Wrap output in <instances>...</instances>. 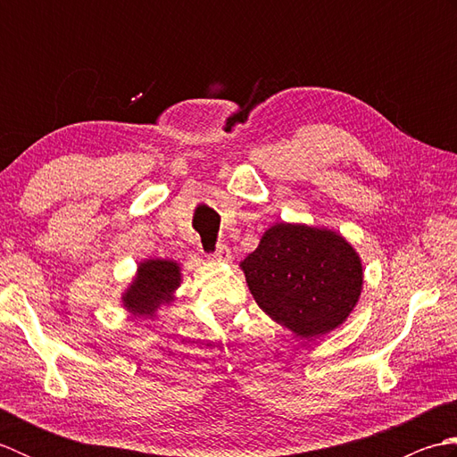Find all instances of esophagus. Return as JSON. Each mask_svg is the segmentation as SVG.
Segmentation results:
<instances>
[{
	"mask_svg": "<svg viewBox=\"0 0 457 457\" xmlns=\"http://www.w3.org/2000/svg\"><path fill=\"white\" fill-rule=\"evenodd\" d=\"M212 261H218V263H229L231 261V251H229V247H226V245H221V247H218V251L216 253H212V255H208Z\"/></svg>",
	"mask_w": 457,
	"mask_h": 457,
	"instance_id": "1",
	"label": "esophagus"
}]
</instances>
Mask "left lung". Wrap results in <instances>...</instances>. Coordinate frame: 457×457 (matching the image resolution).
<instances>
[{
	"instance_id": "8db88e82",
	"label": "left lung",
	"mask_w": 457,
	"mask_h": 457,
	"mask_svg": "<svg viewBox=\"0 0 457 457\" xmlns=\"http://www.w3.org/2000/svg\"><path fill=\"white\" fill-rule=\"evenodd\" d=\"M239 267L259 308L308 342L342 326L363 288L353 245L334 229L306 223L270 226Z\"/></svg>"
}]
</instances>
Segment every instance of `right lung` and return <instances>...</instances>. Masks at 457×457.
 <instances>
[{
    "label": "right lung",
    "instance_id": "obj_1",
    "mask_svg": "<svg viewBox=\"0 0 457 457\" xmlns=\"http://www.w3.org/2000/svg\"><path fill=\"white\" fill-rule=\"evenodd\" d=\"M182 283L180 265L172 259H145L137 267L129 287L121 295V304L135 318L154 320L167 308Z\"/></svg>",
    "mask_w": 457,
    "mask_h": 457
}]
</instances>
